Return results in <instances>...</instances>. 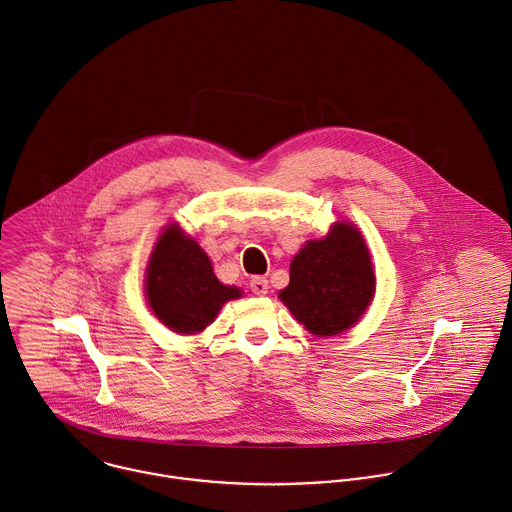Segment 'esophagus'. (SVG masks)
Instances as JSON below:
<instances>
[{
    "label": "esophagus",
    "mask_w": 512,
    "mask_h": 512,
    "mask_svg": "<svg viewBox=\"0 0 512 512\" xmlns=\"http://www.w3.org/2000/svg\"><path fill=\"white\" fill-rule=\"evenodd\" d=\"M249 287H251V291H253L255 295H267V291H269V281H267L265 277H253V279L249 281Z\"/></svg>",
    "instance_id": "esophagus-1"
}]
</instances>
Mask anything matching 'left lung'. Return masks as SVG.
I'll return each instance as SVG.
<instances>
[{
  "mask_svg": "<svg viewBox=\"0 0 512 512\" xmlns=\"http://www.w3.org/2000/svg\"><path fill=\"white\" fill-rule=\"evenodd\" d=\"M375 293L367 245L351 223H337L321 241H309L291 263V281L279 293L313 335L329 337L359 321Z\"/></svg>",
  "mask_w": 512,
  "mask_h": 512,
  "instance_id": "obj_1",
  "label": "left lung"
}]
</instances>
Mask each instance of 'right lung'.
I'll return each instance as SVG.
<instances>
[{
    "label": "right lung",
    "instance_id": "1",
    "mask_svg": "<svg viewBox=\"0 0 512 512\" xmlns=\"http://www.w3.org/2000/svg\"><path fill=\"white\" fill-rule=\"evenodd\" d=\"M145 291L153 313L177 333L205 329L223 303L241 297L217 281L209 257L177 225L163 231L151 253Z\"/></svg>",
    "mask_w": 512,
    "mask_h": 512
}]
</instances>
